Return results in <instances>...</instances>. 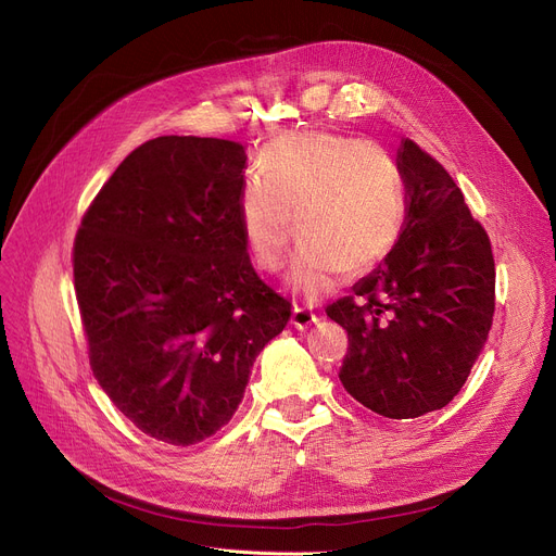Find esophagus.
<instances>
[{"label":"esophagus","mask_w":556,"mask_h":556,"mask_svg":"<svg viewBox=\"0 0 556 556\" xmlns=\"http://www.w3.org/2000/svg\"><path fill=\"white\" fill-rule=\"evenodd\" d=\"M290 323H293L295 329H308L313 323H317V315H315L311 308L295 304L293 317H290Z\"/></svg>","instance_id":"obj_1"}]
</instances>
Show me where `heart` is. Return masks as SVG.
I'll use <instances>...</instances> for the list:
<instances>
[{"label": "heart", "mask_w": 556, "mask_h": 556, "mask_svg": "<svg viewBox=\"0 0 556 556\" xmlns=\"http://www.w3.org/2000/svg\"><path fill=\"white\" fill-rule=\"evenodd\" d=\"M261 173L241 191L245 243L263 270L275 273L293 243L295 290L319 298L342 277L365 275L394 248L405 193L390 157L333 132H288L261 151Z\"/></svg>", "instance_id": "b5f03b06"}]
</instances>
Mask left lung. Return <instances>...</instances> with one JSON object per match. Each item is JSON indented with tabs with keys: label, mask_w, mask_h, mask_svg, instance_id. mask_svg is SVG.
<instances>
[{
	"label": "left lung",
	"mask_w": 556,
	"mask_h": 556,
	"mask_svg": "<svg viewBox=\"0 0 556 556\" xmlns=\"http://www.w3.org/2000/svg\"><path fill=\"white\" fill-rule=\"evenodd\" d=\"M405 220L386 261L327 315L346 329L344 390L371 413L415 419L459 392L491 329L495 263L448 170L403 137Z\"/></svg>",
	"instance_id": "obj_1"
}]
</instances>
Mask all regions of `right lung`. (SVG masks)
Returning <instances> with one entry per match:
<instances>
[{"label":"right lung","instance_id":"obj_1","mask_svg":"<svg viewBox=\"0 0 556 556\" xmlns=\"http://www.w3.org/2000/svg\"><path fill=\"white\" fill-rule=\"evenodd\" d=\"M237 141L166 135L135 149L83 214L74 290L92 374L143 434L191 446L243 401L290 302L252 268Z\"/></svg>","mask_w":556,"mask_h":556}]
</instances>
